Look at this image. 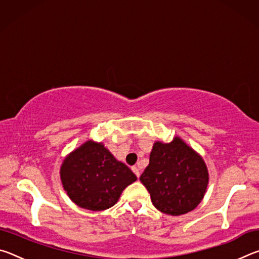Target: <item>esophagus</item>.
Returning a JSON list of instances; mask_svg holds the SVG:
<instances>
[{
    "label": "esophagus",
    "mask_w": 259,
    "mask_h": 259,
    "mask_svg": "<svg viewBox=\"0 0 259 259\" xmlns=\"http://www.w3.org/2000/svg\"><path fill=\"white\" fill-rule=\"evenodd\" d=\"M133 171H134V174L136 175V176H137V178H139L140 177V170H139V168L138 166H133Z\"/></svg>",
    "instance_id": "esophagus-1"
}]
</instances>
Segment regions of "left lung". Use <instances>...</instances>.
Here are the masks:
<instances>
[{"label": "left lung", "instance_id": "left-lung-1", "mask_svg": "<svg viewBox=\"0 0 259 259\" xmlns=\"http://www.w3.org/2000/svg\"><path fill=\"white\" fill-rule=\"evenodd\" d=\"M208 179L202 157L178 137L153 145L150 164L140 176L154 207L172 216L191 211L201 202Z\"/></svg>", "mask_w": 259, "mask_h": 259}]
</instances>
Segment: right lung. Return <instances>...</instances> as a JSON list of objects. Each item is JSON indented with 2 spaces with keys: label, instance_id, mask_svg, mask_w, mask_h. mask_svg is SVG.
<instances>
[{
  "label": "right lung",
  "instance_id": "add662e5",
  "mask_svg": "<svg viewBox=\"0 0 259 259\" xmlns=\"http://www.w3.org/2000/svg\"><path fill=\"white\" fill-rule=\"evenodd\" d=\"M60 178L73 202L93 211L113 207L122 191L137 179L103 144L91 140L64 160Z\"/></svg>",
  "mask_w": 259,
  "mask_h": 259
}]
</instances>
